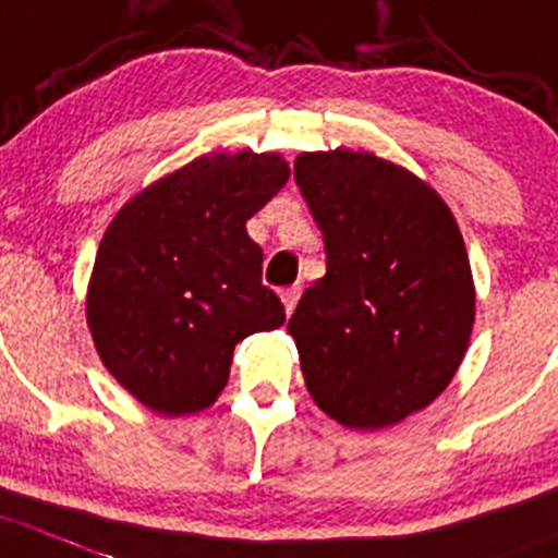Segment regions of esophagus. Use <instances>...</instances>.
<instances>
[{
  "mask_svg": "<svg viewBox=\"0 0 558 558\" xmlns=\"http://www.w3.org/2000/svg\"><path fill=\"white\" fill-rule=\"evenodd\" d=\"M280 300H283V308L286 314H291L296 305V300H300V289H283L280 291Z\"/></svg>",
  "mask_w": 558,
  "mask_h": 558,
  "instance_id": "34e87169",
  "label": "esophagus"
}]
</instances>
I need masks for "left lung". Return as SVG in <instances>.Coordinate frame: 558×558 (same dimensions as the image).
Instances as JSON below:
<instances>
[{"label": "left lung", "mask_w": 558, "mask_h": 558, "mask_svg": "<svg viewBox=\"0 0 558 558\" xmlns=\"http://www.w3.org/2000/svg\"><path fill=\"white\" fill-rule=\"evenodd\" d=\"M294 181L325 236L327 272L289 319L314 402L350 429L424 410L473 327L465 242L432 186L374 154H303Z\"/></svg>", "instance_id": "obj_1"}]
</instances>
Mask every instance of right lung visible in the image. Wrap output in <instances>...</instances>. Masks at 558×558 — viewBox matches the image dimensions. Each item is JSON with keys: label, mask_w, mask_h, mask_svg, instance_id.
Listing matches in <instances>:
<instances>
[{"label": "right lung", "mask_w": 558, "mask_h": 558, "mask_svg": "<svg viewBox=\"0 0 558 558\" xmlns=\"http://www.w3.org/2000/svg\"><path fill=\"white\" fill-rule=\"evenodd\" d=\"M289 181L278 154L190 161L109 222L87 291L104 366L145 408L197 413L215 402L233 347L286 322L262 283V247L244 222Z\"/></svg>", "instance_id": "1"}]
</instances>
